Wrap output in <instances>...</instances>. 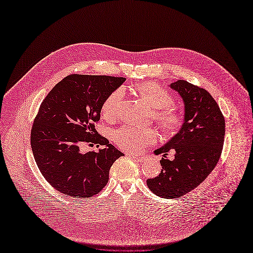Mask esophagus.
Returning <instances> with one entry per match:
<instances>
[{
	"label": "esophagus",
	"instance_id": "esophagus-1",
	"mask_svg": "<svg viewBox=\"0 0 253 253\" xmlns=\"http://www.w3.org/2000/svg\"><path fill=\"white\" fill-rule=\"evenodd\" d=\"M130 156L133 159H135L137 161H140V162H142L144 159H145V157H144V156H140V155H136V154H130Z\"/></svg>",
	"mask_w": 253,
	"mask_h": 253
}]
</instances>
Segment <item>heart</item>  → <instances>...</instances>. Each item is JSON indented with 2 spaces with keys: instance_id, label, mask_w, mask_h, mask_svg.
<instances>
[{
  "instance_id": "1",
  "label": "heart",
  "mask_w": 253,
  "mask_h": 253,
  "mask_svg": "<svg viewBox=\"0 0 253 253\" xmlns=\"http://www.w3.org/2000/svg\"><path fill=\"white\" fill-rule=\"evenodd\" d=\"M139 93L155 109V118L166 131H174L182 125L183 115L179 110L171 107L173 98L170 93L154 82H146L139 86ZM125 90L120 87L113 91L103 103L102 110L105 116L114 118L118 116ZM158 137L157 131L149 127L123 126L112 133V140L126 152H138L145 146L151 145Z\"/></svg>"
}]
</instances>
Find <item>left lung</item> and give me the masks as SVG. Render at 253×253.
<instances>
[{"label": "left lung", "mask_w": 253, "mask_h": 253, "mask_svg": "<svg viewBox=\"0 0 253 253\" xmlns=\"http://www.w3.org/2000/svg\"><path fill=\"white\" fill-rule=\"evenodd\" d=\"M184 101V123L180 131L155 150L164 153L160 174L147 180L149 189L163 198H177L200 185L217 164L224 143L225 120L220 108L205 89L185 80L171 83ZM170 149L175 159L166 160Z\"/></svg>", "instance_id": "obj_1"}]
</instances>
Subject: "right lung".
<instances>
[{"label":"right lung","mask_w":253,"mask_h":253,"mask_svg":"<svg viewBox=\"0 0 253 253\" xmlns=\"http://www.w3.org/2000/svg\"><path fill=\"white\" fill-rule=\"evenodd\" d=\"M125 80L71 74L41 103L31 130V147L42 175L61 193L88 198L108 183L112 164L123 153L97 132L95 124L106 98ZM83 143L103 148L82 154Z\"/></svg>","instance_id":"1"}]
</instances>
